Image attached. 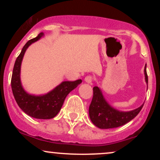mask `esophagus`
Instances as JSON below:
<instances>
[{
    "mask_svg": "<svg viewBox=\"0 0 160 160\" xmlns=\"http://www.w3.org/2000/svg\"><path fill=\"white\" fill-rule=\"evenodd\" d=\"M93 80V77L91 76V75H88L85 78V81L88 83H91Z\"/></svg>",
    "mask_w": 160,
    "mask_h": 160,
    "instance_id": "esophagus-1",
    "label": "esophagus"
}]
</instances>
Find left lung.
<instances>
[{
    "mask_svg": "<svg viewBox=\"0 0 160 160\" xmlns=\"http://www.w3.org/2000/svg\"><path fill=\"white\" fill-rule=\"evenodd\" d=\"M145 80L148 82V77L144 69ZM144 104L137 109L128 112L119 111L110 106L102 95L98 86L93 87V97L89 108V113L92 123L100 128H113L123 126L138 114Z\"/></svg>",
    "mask_w": 160,
    "mask_h": 160,
    "instance_id": "obj_1",
    "label": "left lung"
}]
</instances>
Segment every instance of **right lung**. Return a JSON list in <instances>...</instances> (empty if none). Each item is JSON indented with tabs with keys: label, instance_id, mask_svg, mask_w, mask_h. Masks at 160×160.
Returning a JSON list of instances; mask_svg holds the SVG:
<instances>
[{
	"label": "right lung",
	"instance_id": "obj_1",
	"mask_svg": "<svg viewBox=\"0 0 160 160\" xmlns=\"http://www.w3.org/2000/svg\"><path fill=\"white\" fill-rule=\"evenodd\" d=\"M43 35V33H40L38 37L28 40L23 47L14 64L11 78V87L16 103L25 113L34 118L48 120L58 114L63 105L66 96L70 92L81 83L82 80L64 81L52 91L40 96H35L25 92L20 81V68L22 58L28 47L32 43L39 40Z\"/></svg>",
	"mask_w": 160,
	"mask_h": 160
}]
</instances>
